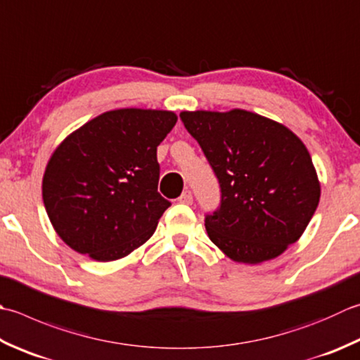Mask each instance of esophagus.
I'll return each mask as SVG.
<instances>
[{
	"instance_id": "obj_1",
	"label": "esophagus",
	"mask_w": 360,
	"mask_h": 360,
	"mask_svg": "<svg viewBox=\"0 0 360 360\" xmlns=\"http://www.w3.org/2000/svg\"><path fill=\"white\" fill-rule=\"evenodd\" d=\"M178 201L182 202V204H192V202H193V195H192V192H190V190H186V192L179 196Z\"/></svg>"
}]
</instances>
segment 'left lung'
<instances>
[{
    "label": "left lung",
    "mask_w": 360,
    "mask_h": 360,
    "mask_svg": "<svg viewBox=\"0 0 360 360\" xmlns=\"http://www.w3.org/2000/svg\"><path fill=\"white\" fill-rule=\"evenodd\" d=\"M179 117L221 188L220 207L204 220L210 240L236 262L283 255L320 201L304 143L284 124L243 109L184 110Z\"/></svg>",
    "instance_id": "8db88e82"
}]
</instances>
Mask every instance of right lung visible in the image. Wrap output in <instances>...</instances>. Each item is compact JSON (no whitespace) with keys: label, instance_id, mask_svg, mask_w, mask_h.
<instances>
[{"label":"right lung","instance_id":"add662e5","mask_svg":"<svg viewBox=\"0 0 360 360\" xmlns=\"http://www.w3.org/2000/svg\"><path fill=\"white\" fill-rule=\"evenodd\" d=\"M176 122L170 110H109L56 148L41 195L49 221L70 248L110 262L153 236L170 206L158 192V146Z\"/></svg>","mask_w":360,"mask_h":360}]
</instances>
